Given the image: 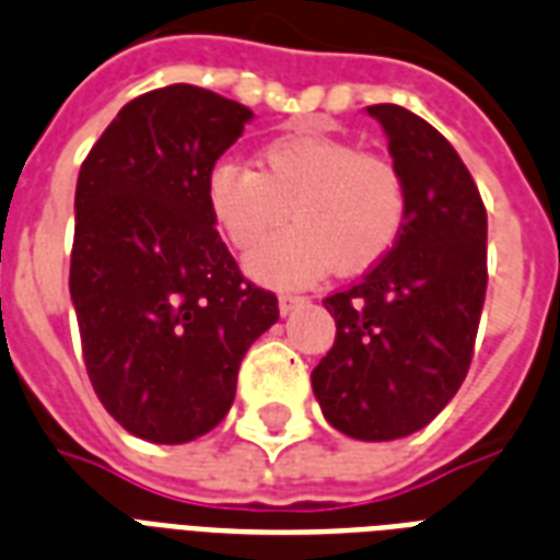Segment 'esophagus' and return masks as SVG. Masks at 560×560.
<instances>
[{
    "label": "esophagus",
    "instance_id": "obj_1",
    "mask_svg": "<svg viewBox=\"0 0 560 560\" xmlns=\"http://www.w3.org/2000/svg\"><path fill=\"white\" fill-rule=\"evenodd\" d=\"M302 302H305V296H299V293H279V311L284 317H288L296 305H302Z\"/></svg>",
    "mask_w": 560,
    "mask_h": 560
}]
</instances>
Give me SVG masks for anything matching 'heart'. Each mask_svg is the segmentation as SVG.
I'll list each match as a JSON object with an SVG mask.
<instances>
[{"label":"heart","mask_w":560,"mask_h":560,"mask_svg":"<svg viewBox=\"0 0 560 560\" xmlns=\"http://www.w3.org/2000/svg\"><path fill=\"white\" fill-rule=\"evenodd\" d=\"M213 223L234 249L249 252L287 219L288 233L252 252L264 284H308L337 272L370 270L394 249L408 223V185L394 158L361 152L323 131H288L258 149V170L220 161L205 182Z\"/></svg>","instance_id":"obj_1"}]
</instances>
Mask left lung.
Masks as SVG:
<instances>
[{
    "instance_id": "8db88e82",
    "label": "left lung",
    "mask_w": 560,
    "mask_h": 560,
    "mask_svg": "<svg viewBox=\"0 0 560 560\" xmlns=\"http://www.w3.org/2000/svg\"><path fill=\"white\" fill-rule=\"evenodd\" d=\"M408 185V223L382 261L323 299L335 347L311 384L355 441H396L446 408L467 378L488 290V211L458 152L399 105H370Z\"/></svg>"
}]
</instances>
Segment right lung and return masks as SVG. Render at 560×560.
Segmentation results:
<instances>
[{"label":"right lung","instance_id":"1","mask_svg":"<svg viewBox=\"0 0 560 560\" xmlns=\"http://www.w3.org/2000/svg\"><path fill=\"white\" fill-rule=\"evenodd\" d=\"M252 110L170 84L131 100L75 185L70 296L105 411L152 443L220 425L246 349L279 319L213 229L208 173Z\"/></svg>","mask_w":560,"mask_h":560}]
</instances>
